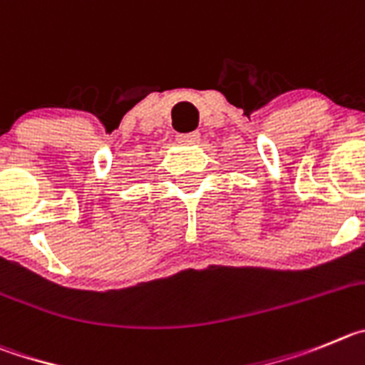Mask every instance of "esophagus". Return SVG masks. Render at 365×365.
I'll use <instances>...</instances> for the list:
<instances>
[{"label": "esophagus", "instance_id": "obj_1", "mask_svg": "<svg viewBox=\"0 0 365 365\" xmlns=\"http://www.w3.org/2000/svg\"><path fill=\"white\" fill-rule=\"evenodd\" d=\"M200 140H202V136H200L198 130L187 134H178V136H176V142H178L180 145H196V143H200Z\"/></svg>", "mask_w": 365, "mask_h": 365}]
</instances>
